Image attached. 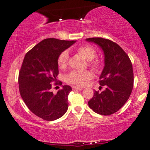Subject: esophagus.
<instances>
[{
	"label": "esophagus",
	"mask_w": 150,
	"mask_h": 150,
	"mask_svg": "<svg viewBox=\"0 0 150 150\" xmlns=\"http://www.w3.org/2000/svg\"><path fill=\"white\" fill-rule=\"evenodd\" d=\"M73 90H78V91H81L83 90V88L81 87H78V86H73L72 87Z\"/></svg>",
	"instance_id": "1"
}]
</instances>
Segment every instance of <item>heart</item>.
Here are the masks:
<instances>
[{
  "instance_id": "1",
  "label": "heart",
  "mask_w": 150,
  "mask_h": 150,
  "mask_svg": "<svg viewBox=\"0 0 150 150\" xmlns=\"http://www.w3.org/2000/svg\"><path fill=\"white\" fill-rule=\"evenodd\" d=\"M78 52L81 54L84 58L88 61H91L96 56L95 50L91 47L88 46V45H83L81 46L77 49ZM69 60V54L68 52L64 51L60 54L59 56L57 59V64L59 69L66 68L68 64ZM90 65L93 67V69H96L99 67L98 61L91 62ZM93 74L89 71H73L70 72L66 77V81L68 83L74 84L76 86H83L86 83L89 79L92 78Z\"/></svg>"
}]
</instances>
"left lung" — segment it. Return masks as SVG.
Wrapping results in <instances>:
<instances>
[{
  "label": "left lung",
  "instance_id": "1",
  "mask_svg": "<svg viewBox=\"0 0 150 150\" xmlns=\"http://www.w3.org/2000/svg\"><path fill=\"white\" fill-rule=\"evenodd\" d=\"M86 40L97 45L103 52L104 67L99 83L105 87L101 93L94 91L88 106L100 115H112L125 105L132 93L134 83L132 63L125 51L111 40L101 38Z\"/></svg>",
  "mask_w": 150,
  "mask_h": 150
}]
</instances>
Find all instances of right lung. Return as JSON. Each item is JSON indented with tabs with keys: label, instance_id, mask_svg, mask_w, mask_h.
Listing matches in <instances>:
<instances>
[{
	"label": "right lung",
	"instance_id": "obj_1",
	"mask_svg": "<svg viewBox=\"0 0 150 150\" xmlns=\"http://www.w3.org/2000/svg\"><path fill=\"white\" fill-rule=\"evenodd\" d=\"M76 42L45 39L25 54L18 77L20 93L30 111L43 120H57L67 111L72 88L62 86L54 94L52 83L59 74L58 57Z\"/></svg>",
	"mask_w": 150,
	"mask_h": 150
}]
</instances>
